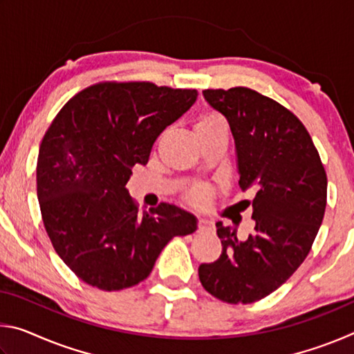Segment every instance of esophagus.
<instances>
[{
  "label": "esophagus",
  "instance_id": "1",
  "mask_svg": "<svg viewBox=\"0 0 354 354\" xmlns=\"http://www.w3.org/2000/svg\"><path fill=\"white\" fill-rule=\"evenodd\" d=\"M214 223L209 218H198V231H212Z\"/></svg>",
  "mask_w": 354,
  "mask_h": 354
}]
</instances>
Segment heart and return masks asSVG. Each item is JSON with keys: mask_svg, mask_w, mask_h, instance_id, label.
<instances>
[{"mask_svg": "<svg viewBox=\"0 0 354 354\" xmlns=\"http://www.w3.org/2000/svg\"><path fill=\"white\" fill-rule=\"evenodd\" d=\"M195 129L196 131H201V129H226V124H225V120L221 118L217 113H205V115L198 118V122L195 124ZM207 195L209 192L205 187H200V189H195L190 192V200L196 203V205H203L207 200Z\"/></svg>", "mask_w": 354, "mask_h": 354, "instance_id": "1", "label": "heart"}]
</instances>
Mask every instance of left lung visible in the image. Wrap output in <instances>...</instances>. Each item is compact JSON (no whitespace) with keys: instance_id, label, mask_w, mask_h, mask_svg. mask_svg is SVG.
I'll list each match as a JSON object with an SVG mask.
<instances>
[{"instance_id":"8db88e82","label":"left lung","mask_w":354,"mask_h":354,"mask_svg":"<svg viewBox=\"0 0 354 354\" xmlns=\"http://www.w3.org/2000/svg\"><path fill=\"white\" fill-rule=\"evenodd\" d=\"M227 120L239 185L254 192V232L239 241L217 221L221 254L201 263L205 289L226 303H253L283 286L306 259L326 207V173L303 123L277 101L247 87L205 91Z\"/></svg>"}]
</instances>
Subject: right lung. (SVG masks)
Returning <instances> with one entry per match:
<instances>
[{
  "label": "right lung",
  "mask_w": 354,
  "mask_h": 354,
  "mask_svg": "<svg viewBox=\"0 0 354 354\" xmlns=\"http://www.w3.org/2000/svg\"><path fill=\"white\" fill-rule=\"evenodd\" d=\"M190 88L104 82L65 104L39 148L37 198L59 257L101 290L139 284L175 236L198 220L162 203L140 214L124 187L158 136L196 100Z\"/></svg>",
  "instance_id": "add662e5"
}]
</instances>
